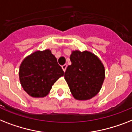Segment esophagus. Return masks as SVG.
I'll use <instances>...</instances> for the list:
<instances>
[{
    "label": "esophagus",
    "instance_id": "34e87169",
    "mask_svg": "<svg viewBox=\"0 0 132 132\" xmlns=\"http://www.w3.org/2000/svg\"><path fill=\"white\" fill-rule=\"evenodd\" d=\"M66 68H67V65H66V64H64V65L62 66V70H64V72L66 71Z\"/></svg>",
    "mask_w": 132,
    "mask_h": 132
}]
</instances>
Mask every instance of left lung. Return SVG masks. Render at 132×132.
I'll return each mask as SVG.
<instances>
[{
  "mask_svg": "<svg viewBox=\"0 0 132 132\" xmlns=\"http://www.w3.org/2000/svg\"><path fill=\"white\" fill-rule=\"evenodd\" d=\"M71 65L67 67L64 79L72 95L78 100H87L100 91L105 79V69L99 57L90 51H72Z\"/></svg>",
  "mask_w": 132,
  "mask_h": 132,
  "instance_id": "1",
  "label": "left lung"
}]
</instances>
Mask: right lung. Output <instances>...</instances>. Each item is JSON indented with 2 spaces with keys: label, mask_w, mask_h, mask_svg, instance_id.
Returning <instances> with one entry per match:
<instances>
[{
  "label": "right lung",
  "mask_w": 132,
  "mask_h": 132,
  "mask_svg": "<svg viewBox=\"0 0 132 132\" xmlns=\"http://www.w3.org/2000/svg\"><path fill=\"white\" fill-rule=\"evenodd\" d=\"M64 71L51 50L36 51L24 58L19 70V78L23 90L33 97L49 94L52 85Z\"/></svg>",
  "instance_id": "obj_1"
}]
</instances>
